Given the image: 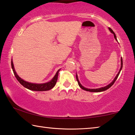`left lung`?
Returning a JSON list of instances; mask_svg holds the SVG:
<instances>
[{"label":"left lung","instance_id":"left-lung-1","mask_svg":"<svg viewBox=\"0 0 135 135\" xmlns=\"http://www.w3.org/2000/svg\"><path fill=\"white\" fill-rule=\"evenodd\" d=\"M109 31H110L112 33L114 34V38H115V39L116 40H117V38H116V36L115 35V33H114V32L113 31V30H112L111 28H109ZM123 68V59H122V58H121V67L120 68V70L119 71H118V74H117V76H116V77L114 78V80L111 82V83L110 84H109L108 85H107V86H105V87H103V88H99V89H87V88H84V87L81 85V84H80V83L79 82V80L78 79V77H77V76L76 75V79H77V82H78V84L79 86L80 87V88L82 89H83L84 90H86V91H89V92H102V91H104V90H106L108 89H109V88H111V87L113 85V84L115 83V81L116 80H117V79L118 78V75H119L120 73V71L122 70Z\"/></svg>","mask_w":135,"mask_h":135}]
</instances>
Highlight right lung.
<instances>
[{"label": "right lung", "instance_id": "1", "mask_svg": "<svg viewBox=\"0 0 135 135\" xmlns=\"http://www.w3.org/2000/svg\"><path fill=\"white\" fill-rule=\"evenodd\" d=\"M11 66H12L13 74H14L15 77L18 80V81L26 88L28 89L29 90H34V91H46L53 88L56 83L57 80H58V73L59 71V70H58V71H57L56 73L55 76H54V78L52 79L49 82H47V83H43V84H35V83H28V82L24 81V80H22L18 76L17 73H16V71H15L12 61H11Z\"/></svg>", "mask_w": 135, "mask_h": 135}]
</instances>
